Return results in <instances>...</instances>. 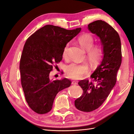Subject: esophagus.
<instances>
[{"label":"esophagus","instance_id":"esophagus-1","mask_svg":"<svg viewBox=\"0 0 134 134\" xmlns=\"http://www.w3.org/2000/svg\"><path fill=\"white\" fill-rule=\"evenodd\" d=\"M72 85H77V84H78V82H77V81H74L72 82Z\"/></svg>","mask_w":134,"mask_h":134}]
</instances>
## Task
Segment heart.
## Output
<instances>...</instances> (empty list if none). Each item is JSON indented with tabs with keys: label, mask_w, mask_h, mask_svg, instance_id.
I'll return each mask as SVG.
<instances>
[{
	"label": "heart",
	"mask_w": 134,
	"mask_h": 134,
	"mask_svg": "<svg viewBox=\"0 0 134 134\" xmlns=\"http://www.w3.org/2000/svg\"><path fill=\"white\" fill-rule=\"evenodd\" d=\"M78 42L81 46L85 50L87 51V57L90 61L95 63L101 59L102 56V51L98 47H93L94 44L93 36L90 33H85L78 37ZM69 44L65 47L63 55V56L67 55ZM89 66L86 63H72L65 68V74L69 78L72 79H78L89 72Z\"/></svg>",
	"instance_id": "obj_1"
}]
</instances>
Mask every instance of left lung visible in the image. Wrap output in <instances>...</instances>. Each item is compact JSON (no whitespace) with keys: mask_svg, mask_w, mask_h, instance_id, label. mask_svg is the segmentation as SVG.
Listing matches in <instances>:
<instances>
[{"mask_svg":"<svg viewBox=\"0 0 134 134\" xmlns=\"http://www.w3.org/2000/svg\"><path fill=\"white\" fill-rule=\"evenodd\" d=\"M88 29L99 38L103 58L90 77L78 85L83 89V94L75 101L79 110L91 112L103 104L116 82V75L121 63V41L118 32L105 21L98 20L88 25Z\"/></svg>","mask_w":134,"mask_h":134,"instance_id":"8db88e82","label":"left lung"}]
</instances>
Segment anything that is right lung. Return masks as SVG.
I'll return each mask as SVG.
<instances>
[{
    "instance_id": "obj_1",
    "label": "right lung",
    "mask_w": 134,
    "mask_h": 134,
    "mask_svg": "<svg viewBox=\"0 0 134 134\" xmlns=\"http://www.w3.org/2000/svg\"><path fill=\"white\" fill-rule=\"evenodd\" d=\"M81 28L67 30L47 25L31 35L24 45L19 70L21 85L29 107L38 114L49 112L56 96L70 86L67 78L52 81L49 73L60 62L65 47Z\"/></svg>"
}]
</instances>
